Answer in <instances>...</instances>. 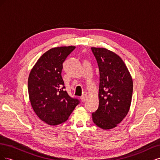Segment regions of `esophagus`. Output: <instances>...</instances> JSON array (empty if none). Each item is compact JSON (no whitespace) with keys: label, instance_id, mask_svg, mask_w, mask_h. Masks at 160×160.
Instances as JSON below:
<instances>
[{"label":"esophagus","instance_id":"34e87169","mask_svg":"<svg viewBox=\"0 0 160 160\" xmlns=\"http://www.w3.org/2000/svg\"><path fill=\"white\" fill-rule=\"evenodd\" d=\"M87 98H88V96H87L86 94H83V95H82V96L81 97V101H82V102H85V101L86 99H87Z\"/></svg>","mask_w":160,"mask_h":160}]
</instances>
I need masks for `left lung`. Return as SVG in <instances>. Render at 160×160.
<instances>
[{
	"mask_svg": "<svg viewBox=\"0 0 160 160\" xmlns=\"http://www.w3.org/2000/svg\"><path fill=\"white\" fill-rule=\"evenodd\" d=\"M99 70V107L92 113L97 126L113 129L122 122L130 108L133 80L121 57L105 48L91 47Z\"/></svg>",
	"mask_w": 160,
	"mask_h": 160,
	"instance_id": "obj_1",
	"label": "left lung"
}]
</instances>
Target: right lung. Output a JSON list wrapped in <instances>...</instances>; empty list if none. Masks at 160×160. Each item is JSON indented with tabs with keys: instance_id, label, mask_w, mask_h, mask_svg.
<instances>
[{
	"instance_id": "1",
	"label": "right lung",
	"mask_w": 160,
	"mask_h": 160,
	"mask_svg": "<svg viewBox=\"0 0 160 160\" xmlns=\"http://www.w3.org/2000/svg\"><path fill=\"white\" fill-rule=\"evenodd\" d=\"M75 49V46L52 48L38 59L28 76L32 108L38 118L50 125L66 122L79 103L65 90L61 76L63 62Z\"/></svg>"
}]
</instances>
